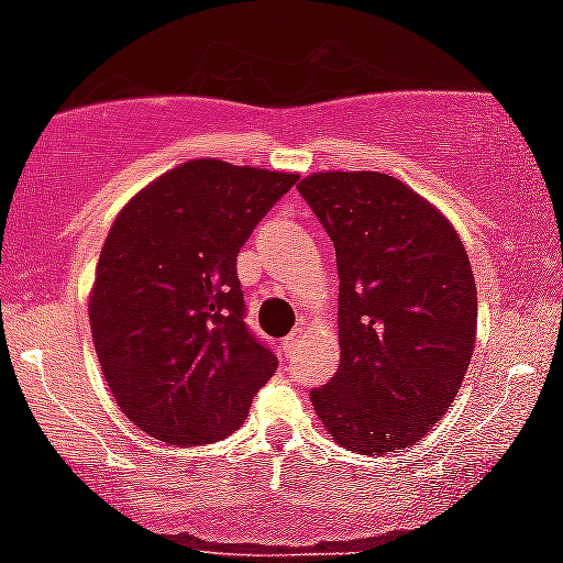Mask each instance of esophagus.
Returning a JSON list of instances; mask_svg holds the SVG:
<instances>
[{
	"label": "esophagus",
	"instance_id": "esophagus-1",
	"mask_svg": "<svg viewBox=\"0 0 563 563\" xmlns=\"http://www.w3.org/2000/svg\"><path fill=\"white\" fill-rule=\"evenodd\" d=\"M303 333H307V328H303V322L296 324V328L290 330V333H288L286 338H283V351H286V354H294L296 346H299V343H301Z\"/></svg>",
	"mask_w": 563,
	"mask_h": 563
}]
</instances>
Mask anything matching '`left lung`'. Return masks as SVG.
Masks as SVG:
<instances>
[{"mask_svg":"<svg viewBox=\"0 0 563 563\" xmlns=\"http://www.w3.org/2000/svg\"><path fill=\"white\" fill-rule=\"evenodd\" d=\"M303 201L335 246L341 362L309 393L330 438L364 456L409 449L449 411L477 333L453 225L385 173H314Z\"/></svg>","mask_w":563,"mask_h":563,"instance_id":"8db88e82","label":"left lung"}]
</instances>
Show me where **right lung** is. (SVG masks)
Segmentation results:
<instances>
[{
	"instance_id": "right-lung-1",
	"label": "right lung",
	"mask_w": 563,
	"mask_h": 563,
	"mask_svg": "<svg viewBox=\"0 0 563 563\" xmlns=\"http://www.w3.org/2000/svg\"><path fill=\"white\" fill-rule=\"evenodd\" d=\"M299 175L191 159L139 191L101 246L88 322L123 415L170 445L241 428L277 356L246 328L235 256Z\"/></svg>"
}]
</instances>
